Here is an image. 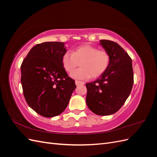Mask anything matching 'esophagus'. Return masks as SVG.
<instances>
[{
  "instance_id": "1",
  "label": "esophagus",
  "mask_w": 157,
  "mask_h": 157,
  "mask_svg": "<svg viewBox=\"0 0 157 157\" xmlns=\"http://www.w3.org/2000/svg\"><path fill=\"white\" fill-rule=\"evenodd\" d=\"M85 82H82V81H78V80H76L75 81V84L77 85V86H79L80 84H84Z\"/></svg>"
}]
</instances>
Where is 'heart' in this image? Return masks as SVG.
Masks as SVG:
<instances>
[{"mask_svg": "<svg viewBox=\"0 0 157 157\" xmlns=\"http://www.w3.org/2000/svg\"><path fill=\"white\" fill-rule=\"evenodd\" d=\"M110 55L105 50H99L90 44L80 45L73 53L66 52L61 58V63L67 72L71 73L80 62L81 68L70 74L71 78L78 80L96 78L101 75L110 63Z\"/></svg>", "mask_w": 157, "mask_h": 157, "instance_id": "b5f03b06", "label": "heart"}]
</instances>
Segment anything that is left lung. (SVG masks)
<instances>
[{
    "label": "left lung",
    "instance_id": "8db88e82",
    "mask_svg": "<svg viewBox=\"0 0 157 157\" xmlns=\"http://www.w3.org/2000/svg\"><path fill=\"white\" fill-rule=\"evenodd\" d=\"M100 44L110 55L107 70L96 80L86 83L87 106L98 115H110L124 105L134 84L130 57L117 42L100 40Z\"/></svg>",
    "mask_w": 157,
    "mask_h": 157
}]
</instances>
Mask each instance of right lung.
I'll return each mask as SVG.
<instances>
[{
  "label": "right lung",
  "mask_w": 157,
  "mask_h": 157,
  "mask_svg": "<svg viewBox=\"0 0 157 157\" xmlns=\"http://www.w3.org/2000/svg\"><path fill=\"white\" fill-rule=\"evenodd\" d=\"M67 52L64 42H45L31 49L21 65V83L25 100L44 117L64 111L76 88L61 63Z\"/></svg>",
  "instance_id": "obj_1"
}]
</instances>
